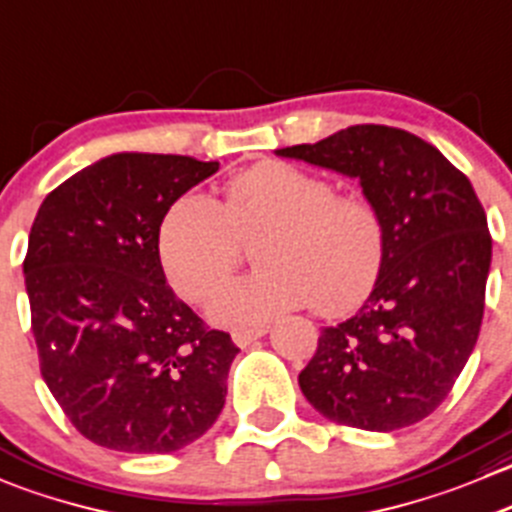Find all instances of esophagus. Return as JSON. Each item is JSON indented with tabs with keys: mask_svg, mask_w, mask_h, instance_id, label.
I'll use <instances>...</instances> for the list:
<instances>
[{
	"mask_svg": "<svg viewBox=\"0 0 512 512\" xmlns=\"http://www.w3.org/2000/svg\"><path fill=\"white\" fill-rule=\"evenodd\" d=\"M265 332H267L265 325L250 327V330H235V332H232V340H235L237 347H247V345H252L255 340H260Z\"/></svg>",
	"mask_w": 512,
	"mask_h": 512,
	"instance_id": "34e87169",
	"label": "esophagus"
}]
</instances>
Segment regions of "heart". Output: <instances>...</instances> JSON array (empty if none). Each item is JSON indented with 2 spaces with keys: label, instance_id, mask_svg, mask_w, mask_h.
Here are the masks:
<instances>
[{
  "label": "heart",
  "instance_id": "heart-1",
  "mask_svg": "<svg viewBox=\"0 0 512 512\" xmlns=\"http://www.w3.org/2000/svg\"><path fill=\"white\" fill-rule=\"evenodd\" d=\"M255 240L260 270L215 295L210 317L252 327L295 307L337 315L365 300L380 277L388 227L375 202L335 195L330 180L287 162H262L232 177L225 200L185 192L160 225V257L190 300L210 297Z\"/></svg>",
  "mask_w": 512,
  "mask_h": 512
}]
</instances>
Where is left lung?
I'll return each mask as SVG.
<instances>
[{
  "label": "left lung",
  "instance_id": "1",
  "mask_svg": "<svg viewBox=\"0 0 512 512\" xmlns=\"http://www.w3.org/2000/svg\"><path fill=\"white\" fill-rule=\"evenodd\" d=\"M357 180L388 227L365 305L325 327L300 390L327 420L393 433L428 418L480 335L493 240L468 177L438 147L385 124L275 150Z\"/></svg>",
  "mask_w": 512,
  "mask_h": 512
}]
</instances>
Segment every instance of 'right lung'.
<instances>
[{
	"mask_svg": "<svg viewBox=\"0 0 512 512\" xmlns=\"http://www.w3.org/2000/svg\"><path fill=\"white\" fill-rule=\"evenodd\" d=\"M220 170L117 152L49 192L24 257L39 370L69 423L119 453H175L222 413L240 350L167 285L160 225Z\"/></svg>",
	"mask_w": 512,
	"mask_h": 512,
	"instance_id": "obj_1",
	"label": "right lung"
}]
</instances>
